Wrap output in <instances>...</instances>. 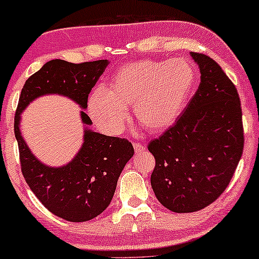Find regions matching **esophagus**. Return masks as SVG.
<instances>
[{
    "instance_id": "34e87169",
    "label": "esophagus",
    "mask_w": 259,
    "mask_h": 259,
    "mask_svg": "<svg viewBox=\"0 0 259 259\" xmlns=\"http://www.w3.org/2000/svg\"><path fill=\"white\" fill-rule=\"evenodd\" d=\"M134 150H135V153H138V154L144 153V151L146 150V146L144 144H140V143H135Z\"/></svg>"
}]
</instances>
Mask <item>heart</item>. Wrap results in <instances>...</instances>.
Here are the masks:
<instances>
[{"mask_svg": "<svg viewBox=\"0 0 259 259\" xmlns=\"http://www.w3.org/2000/svg\"><path fill=\"white\" fill-rule=\"evenodd\" d=\"M195 83L188 60L130 62L120 67L109 89L98 88L89 98V115L109 135H119L127 120V108L150 132H164L184 111Z\"/></svg>", "mask_w": 259, "mask_h": 259, "instance_id": "obj_1", "label": "heart"}]
</instances>
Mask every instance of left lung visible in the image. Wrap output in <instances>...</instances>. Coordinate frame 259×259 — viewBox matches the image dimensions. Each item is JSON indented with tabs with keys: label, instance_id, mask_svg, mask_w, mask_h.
<instances>
[{
	"label": "left lung",
	"instance_id": "8db88e82",
	"mask_svg": "<svg viewBox=\"0 0 259 259\" xmlns=\"http://www.w3.org/2000/svg\"><path fill=\"white\" fill-rule=\"evenodd\" d=\"M190 55L199 66V88L173 126L148 145L155 158L151 187L159 202L176 213L200 210L218 199L244 146L236 86L209 56Z\"/></svg>",
	"mask_w": 259,
	"mask_h": 259
}]
</instances>
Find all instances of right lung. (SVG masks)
Instances as JSON below:
<instances>
[{"label": "right lung", "instance_id": "add662e5", "mask_svg": "<svg viewBox=\"0 0 259 259\" xmlns=\"http://www.w3.org/2000/svg\"><path fill=\"white\" fill-rule=\"evenodd\" d=\"M108 65V60L81 64L51 60L26 80L18 99L14 127L22 176L37 199L65 221H90L109 207L134 148L126 139L85 129L82 146L75 158L66 165L52 168L41 163L23 140L21 113L31 101L48 94L67 96L86 109L89 94ZM80 115L83 124H93L88 114L81 111Z\"/></svg>", "mask_w": 259, "mask_h": 259}]
</instances>
